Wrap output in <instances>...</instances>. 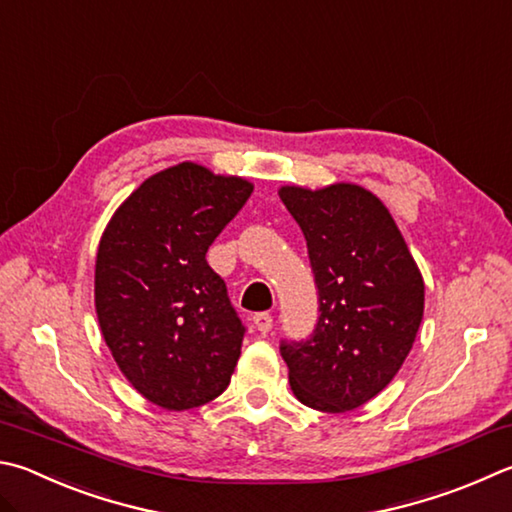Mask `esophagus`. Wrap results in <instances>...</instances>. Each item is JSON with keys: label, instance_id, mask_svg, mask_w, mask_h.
<instances>
[{"label": "esophagus", "instance_id": "esophagus-1", "mask_svg": "<svg viewBox=\"0 0 512 512\" xmlns=\"http://www.w3.org/2000/svg\"><path fill=\"white\" fill-rule=\"evenodd\" d=\"M253 324H255L257 331L268 333V331L273 329V315L271 313H255L253 315Z\"/></svg>", "mask_w": 512, "mask_h": 512}]
</instances>
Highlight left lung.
<instances>
[{"label": "left lung", "mask_w": 512, "mask_h": 512, "mask_svg": "<svg viewBox=\"0 0 512 512\" xmlns=\"http://www.w3.org/2000/svg\"><path fill=\"white\" fill-rule=\"evenodd\" d=\"M302 228L318 286V324L282 340L295 398L342 414L392 383L423 320L425 284L401 230L376 194L353 183L280 188Z\"/></svg>", "instance_id": "8db88e82"}]
</instances>
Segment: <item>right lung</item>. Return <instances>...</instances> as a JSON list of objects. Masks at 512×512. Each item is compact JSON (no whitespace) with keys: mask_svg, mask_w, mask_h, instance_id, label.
I'll return each mask as SVG.
<instances>
[{"mask_svg":"<svg viewBox=\"0 0 512 512\" xmlns=\"http://www.w3.org/2000/svg\"><path fill=\"white\" fill-rule=\"evenodd\" d=\"M253 183L179 163L123 201L96 255V313L116 365L170 412L217 398L237 367L244 324L206 253Z\"/></svg>","mask_w":512,"mask_h":512,"instance_id":"right-lung-1","label":"right lung"}]
</instances>
